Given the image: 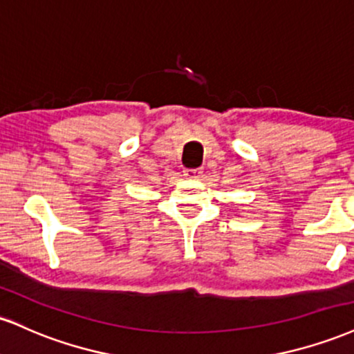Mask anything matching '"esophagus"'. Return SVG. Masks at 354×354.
<instances>
[{
    "label": "esophagus",
    "mask_w": 354,
    "mask_h": 354,
    "mask_svg": "<svg viewBox=\"0 0 354 354\" xmlns=\"http://www.w3.org/2000/svg\"><path fill=\"white\" fill-rule=\"evenodd\" d=\"M184 176L187 178H198L202 176L201 169H184Z\"/></svg>",
    "instance_id": "34e87169"
}]
</instances>
